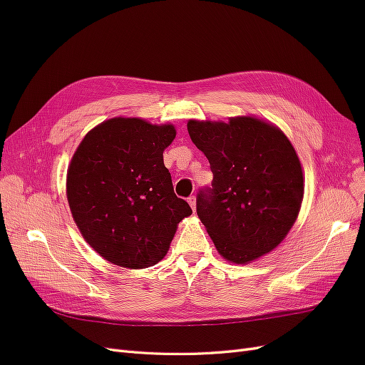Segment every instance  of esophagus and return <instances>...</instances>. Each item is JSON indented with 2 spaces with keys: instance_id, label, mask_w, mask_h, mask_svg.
I'll list each match as a JSON object with an SVG mask.
<instances>
[{
  "instance_id": "obj_1",
  "label": "esophagus",
  "mask_w": 365,
  "mask_h": 365,
  "mask_svg": "<svg viewBox=\"0 0 365 365\" xmlns=\"http://www.w3.org/2000/svg\"><path fill=\"white\" fill-rule=\"evenodd\" d=\"M187 201H189V204H190L192 210H193V212H195V210H196V197H195V196H190L189 200H187Z\"/></svg>"
}]
</instances>
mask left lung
I'll list each match as a JSON object with an SVG mask.
<instances>
[{
  "label": "left lung",
  "mask_w": 365,
  "mask_h": 365,
  "mask_svg": "<svg viewBox=\"0 0 365 365\" xmlns=\"http://www.w3.org/2000/svg\"><path fill=\"white\" fill-rule=\"evenodd\" d=\"M195 146L205 153L213 189L197 195L196 212L217 252L237 264L277 248L300 213L304 175L284 132L254 115L189 120Z\"/></svg>",
  "instance_id": "left-lung-1"
}]
</instances>
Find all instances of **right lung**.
Instances as JSON below:
<instances>
[{"instance_id": "add662e5", "label": "right lung", "mask_w": 365, "mask_h": 365, "mask_svg": "<svg viewBox=\"0 0 365 365\" xmlns=\"http://www.w3.org/2000/svg\"><path fill=\"white\" fill-rule=\"evenodd\" d=\"M170 123L114 117L81 141L67 170V200L85 242L109 263L128 269L157 264L192 208L173 192L163 152Z\"/></svg>"}]
</instances>
